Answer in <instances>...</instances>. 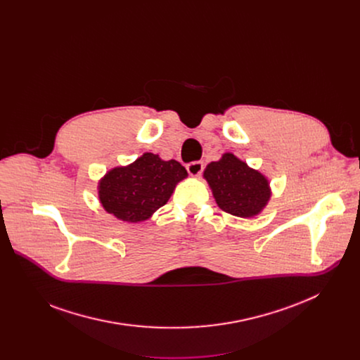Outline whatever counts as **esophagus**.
<instances>
[{"label": "esophagus", "mask_w": 360, "mask_h": 360, "mask_svg": "<svg viewBox=\"0 0 360 360\" xmlns=\"http://www.w3.org/2000/svg\"><path fill=\"white\" fill-rule=\"evenodd\" d=\"M186 171L191 176H199L202 172H203V162L200 161H193V162H189L186 165Z\"/></svg>", "instance_id": "1"}]
</instances>
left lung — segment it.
I'll use <instances>...</instances> for the list:
<instances>
[{
  "instance_id": "8db88e82",
  "label": "left lung",
  "mask_w": 360,
  "mask_h": 360,
  "mask_svg": "<svg viewBox=\"0 0 360 360\" xmlns=\"http://www.w3.org/2000/svg\"><path fill=\"white\" fill-rule=\"evenodd\" d=\"M203 176L219 208L239 218L258 215L271 196L266 178L232 153H225L221 161L211 162Z\"/></svg>"
}]
</instances>
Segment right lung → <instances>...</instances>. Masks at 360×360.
Listing matches in <instances>:
<instances>
[{
	"label": "right lung",
	"instance_id": "right-lung-1",
	"mask_svg": "<svg viewBox=\"0 0 360 360\" xmlns=\"http://www.w3.org/2000/svg\"><path fill=\"white\" fill-rule=\"evenodd\" d=\"M188 176L176 161L143 153L134 164L110 171L99 182V199L108 214L125 222L148 219L171 198L175 185Z\"/></svg>",
	"mask_w": 360,
	"mask_h": 360
}]
</instances>
